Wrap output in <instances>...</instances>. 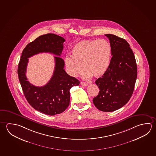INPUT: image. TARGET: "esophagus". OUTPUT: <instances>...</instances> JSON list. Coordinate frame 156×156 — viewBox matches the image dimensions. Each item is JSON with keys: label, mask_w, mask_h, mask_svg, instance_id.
<instances>
[{"label": "esophagus", "mask_w": 156, "mask_h": 156, "mask_svg": "<svg viewBox=\"0 0 156 156\" xmlns=\"http://www.w3.org/2000/svg\"><path fill=\"white\" fill-rule=\"evenodd\" d=\"M80 84L83 87H87V83H85V82H80Z\"/></svg>", "instance_id": "34e87169"}]
</instances>
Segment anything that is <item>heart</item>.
<instances>
[{
  "instance_id": "b5f03b06",
  "label": "heart",
  "mask_w": 156,
  "mask_h": 156,
  "mask_svg": "<svg viewBox=\"0 0 156 156\" xmlns=\"http://www.w3.org/2000/svg\"><path fill=\"white\" fill-rule=\"evenodd\" d=\"M71 53L72 57L66 56L65 59L69 74L76 77L82 73L83 67V77L87 79L93 76L101 77L106 72L111 60V47L102 39L83 40L74 45Z\"/></svg>"
}]
</instances>
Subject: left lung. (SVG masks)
Instances as JSON below:
<instances>
[{"instance_id":"left-lung-1","label":"left lung","mask_w":156,"mask_h":156,"mask_svg":"<svg viewBox=\"0 0 156 156\" xmlns=\"http://www.w3.org/2000/svg\"><path fill=\"white\" fill-rule=\"evenodd\" d=\"M109 40L112 55L106 72L96 80L98 95L93 98L98 109L113 112L124 106L134 91L137 78V65L133 51L124 39L111 34Z\"/></svg>"}]
</instances>
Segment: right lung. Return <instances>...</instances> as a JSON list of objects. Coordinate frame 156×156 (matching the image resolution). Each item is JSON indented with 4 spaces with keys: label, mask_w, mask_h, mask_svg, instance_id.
<instances>
[{
    "label": "right lung",
    "mask_w": 156,
    "mask_h": 156,
    "mask_svg": "<svg viewBox=\"0 0 156 156\" xmlns=\"http://www.w3.org/2000/svg\"><path fill=\"white\" fill-rule=\"evenodd\" d=\"M63 37L48 33L39 36L26 45L22 51L18 66V76L25 98L34 109L45 115L61 113L68 107L71 88L79 81L69 76L64 69L65 62L60 57L63 48ZM41 52H49L55 57V69L52 77L44 86L38 87L30 84L25 76L28 58Z\"/></svg>",
    "instance_id": "add662e5"
}]
</instances>
